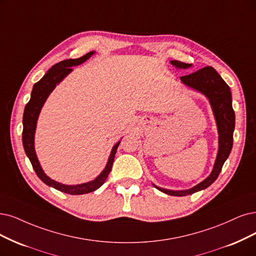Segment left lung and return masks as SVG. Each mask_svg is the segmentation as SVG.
Instances as JSON below:
<instances>
[{"label":"left lung","instance_id":"1","mask_svg":"<svg viewBox=\"0 0 256 256\" xmlns=\"http://www.w3.org/2000/svg\"><path fill=\"white\" fill-rule=\"evenodd\" d=\"M171 63L175 65L176 68H188L191 66V64L177 60H173ZM180 80L188 86L202 92L209 98L217 122V128H218L220 148L211 175L200 184L190 188V190L171 191L155 186L159 191L173 196H186L193 194L195 192L204 190V188L211 186L216 180L222 171L224 162L229 157L232 150L233 132L235 128V114L232 108L230 88L213 68L206 66V68L182 76V77H180Z\"/></svg>","mask_w":256,"mask_h":256}]
</instances>
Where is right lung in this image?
Masks as SVG:
<instances>
[{
  "label": "right lung",
  "mask_w": 256,
  "mask_h": 256,
  "mask_svg": "<svg viewBox=\"0 0 256 256\" xmlns=\"http://www.w3.org/2000/svg\"><path fill=\"white\" fill-rule=\"evenodd\" d=\"M92 54L94 52H90L86 54H84L83 56H80L78 59H68V60H64L54 64L52 68L44 74V77L39 82H36L34 85L30 100L26 104L25 110H24V115H23V133H22L23 146L27 157L30 160L36 174L47 186H52L56 188V190L64 192L66 194H70V195H81V194H86V193L92 192L94 190H97V188H99L104 184V182L106 180V178L112 170L114 158H115L116 150L120 142L116 144L115 146L112 148L108 162L106 168H104V171L96 179H94V180L88 184H78V186H65L52 180V179L47 177L44 174L39 162H38V158L34 152V130H36V120H38V116H39L40 114V110L43 106L46 98L48 97V94L56 88V85L59 82H61L65 76L68 74L72 70V66L79 65L84 61H86Z\"/></svg>",
  "instance_id": "obj_1"
}]
</instances>
